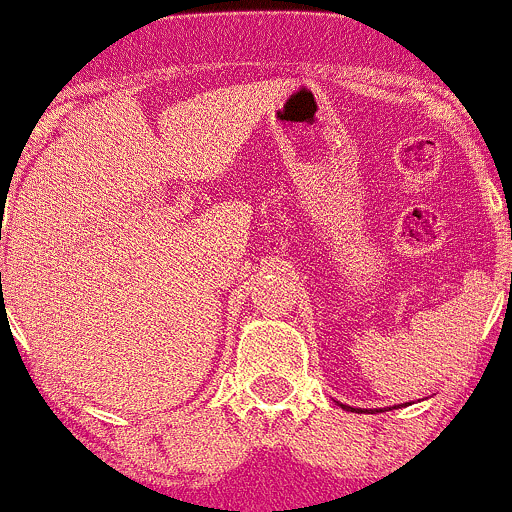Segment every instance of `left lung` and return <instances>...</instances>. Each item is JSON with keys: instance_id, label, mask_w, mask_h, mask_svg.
<instances>
[{"instance_id": "obj_1", "label": "left lung", "mask_w": 512, "mask_h": 512, "mask_svg": "<svg viewBox=\"0 0 512 512\" xmlns=\"http://www.w3.org/2000/svg\"><path fill=\"white\" fill-rule=\"evenodd\" d=\"M344 407V410H354V407H347V405H342ZM357 412H362V410H357Z\"/></svg>"}]
</instances>
